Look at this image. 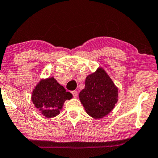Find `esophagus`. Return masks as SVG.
<instances>
[{
    "instance_id": "1",
    "label": "esophagus",
    "mask_w": 158,
    "mask_h": 158,
    "mask_svg": "<svg viewBox=\"0 0 158 158\" xmlns=\"http://www.w3.org/2000/svg\"><path fill=\"white\" fill-rule=\"evenodd\" d=\"M72 95H73V96H74V98L77 97V96H78V92H77V91H72Z\"/></svg>"
}]
</instances>
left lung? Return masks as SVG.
<instances>
[{
    "instance_id": "8db88e82",
    "label": "left lung",
    "mask_w": 158,
    "mask_h": 158,
    "mask_svg": "<svg viewBox=\"0 0 158 158\" xmlns=\"http://www.w3.org/2000/svg\"><path fill=\"white\" fill-rule=\"evenodd\" d=\"M79 99L89 116L101 118L114 109L118 102V88L102 68L87 76L85 88L79 93Z\"/></svg>"
}]
</instances>
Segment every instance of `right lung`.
<instances>
[{
    "label": "right lung",
    "mask_w": 158,
    "mask_h": 158,
    "mask_svg": "<svg viewBox=\"0 0 158 158\" xmlns=\"http://www.w3.org/2000/svg\"><path fill=\"white\" fill-rule=\"evenodd\" d=\"M72 98V94L56 81L54 77L42 79L35 86L32 94L35 106L46 118H53L60 114L66 100Z\"/></svg>",
    "instance_id": "1"
}]
</instances>
